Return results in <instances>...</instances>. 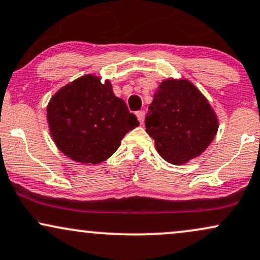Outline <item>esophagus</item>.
Returning a JSON list of instances; mask_svg holds the SVG:
<instances>
[{
  "label": "esophagus",
  "mask_w": 260,
  "mask_h": 260,
  "mask_svg": "<svg viewBox=\"0 0 260 260\" xmlns=\"http://www.w3.org/2000/svg\"><path fill=\"white\" fill-rule=\"evenodd\" d=\"M137 117H138V121L140 122V124L144 123V117H145V112H144L143 110L140 111H137Z\"/></svg>",
  "instance_id": "esophagus-1"
}]
</instances>
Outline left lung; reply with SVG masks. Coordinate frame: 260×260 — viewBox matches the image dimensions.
I'll return each mask as SVG.
<instances>
[{"mask_svg": "<svg viewBox=\"0 0 260 260\" xmlns=\"http://www.w3.org/2000/svg\"><path fill=\"white\" fill-rule=\"evenodd\" d=\"M218 117L211 104L189 80L162 81L149 105L146 133L157 152L172 165L187 164L213 142Z\"/></svg>", "mask_w": 260, "mask_h": 260, "instance_id": "1", "label": "left lung"}]
</instances>
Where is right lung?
Here are the masks:
<instances>
[{
	"label": "right lung",
	"instance_id": "1",
	"mask_svg": "<svg viewBox=\"0 0 260 260\" xmlns=\"http://www.w3.org/2000/svg\"><path fill=\"white\" fill-rule=\"evenodd\" d=\"M84 75L65 84L47 105L53 142L65 156L81 164L108 160L126 133L139 126L126 103L114 94L111 82Z\"/></svg>",
	"mask_w": 260,
	"mask_h": 260
}]
</instances>
